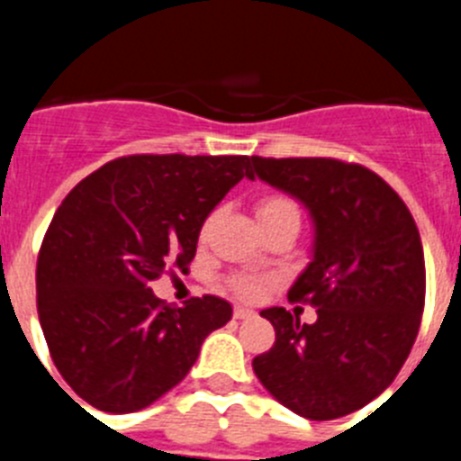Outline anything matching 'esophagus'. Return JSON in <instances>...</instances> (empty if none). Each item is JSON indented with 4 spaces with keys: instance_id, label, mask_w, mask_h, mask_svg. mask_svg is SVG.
Here are the masks:
<instances>
[{
    "instance_id": "obj_1",
    "label": "esophagus",
    "mask_w": 461,
    "mask_h": 461,
    "mask_svg": "<svg viewBox=\"0 0 461 461\" xmlns=\"http://www.w3.org/2000/svg\"><path fill=\"white\" fill-rule=\"evenodd\" d=\"M255 317V310L243 308V305H236L234 308V319H252Z\"/></svg>"
}]
</instances>
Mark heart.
I'll list each match as a JSON object with an SVG mask.
<instances>
[{"mask_svg":"<svg viewBox=\"0 0 461 461\" xmlns=\"http://www.w3.org/2000/svg\"><path fill=\"white\" fill-rule=\"evenodd\" d=\"M292 213H298V209L289 197H285V194H267V197H261V200L257 202V221H259V225ZM230 285L231 289L243 298H255L261 289L259 280L252 276H236L231 277Z\"/></svg>","mask_w":461,"mask_h":461,"instance_id":"1","label":"heart"}]
</instances>
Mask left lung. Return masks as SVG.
Listing matches in <instances>:
<instances>
[{
  "instance_id": "left-lung-1",
  "label": "left lung",
  "mask_w": 461,
  "mask_h": 461,
  "mask_svg": "<svg viewBox=\"0 0 461 461\" xmlns=\"http://www.w3.org/2000/svg\"><path fill=\"white\" fill-rule=\"evenodd\" d=\"M250 179L292 194L310 213L312 259L289 289L317 321L261 310L276 344L252 360L261 385L289 411L333 420L393 384L416 342L425 257L400 194L363 165L333 158H259Z\"/></svg>"
}]
</instances>
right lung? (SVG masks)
Listing matches in <instances>:
<instances>
[{
	"instance_id": "add662e5",
	"label": "right lung",
	"mask_w": 461,
	"mask_h": 461,
	"mask_svg": "<svg viewBox=\"0 0 461 461\" xmlns=\"http://www.w3.org/2000/svg\"><path fill=\"white\" fill-rule=\"evenodd\" d=\"M243 176L248 156H128L66 194L39 252L36 303L57 370L86 404H153L230 321L222 298L169 308L151 282L185 271L204 221Z\"/></svg>"
}]
</instances>
